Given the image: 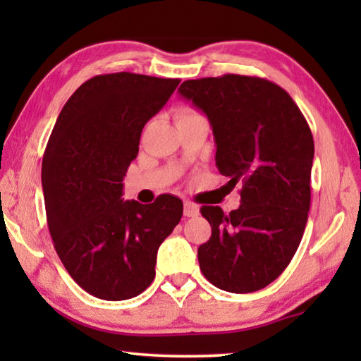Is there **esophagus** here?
I'll list each match as a JSON object with an SVG mask.
<instances>
[{"mask_svg":"<svg viewBox=\"0 0 361 361\" xmlns=\"http://www.w3.org/2000/svg\"><path fill=\"white\" fill-rule=\"evenodd\" d=\"M199 215V207L186 200L185 202V216H197Z\"/></svg>","mask_w":361,"mask_h":361,"instance_id":"34e87169","label":"esophagus"}]
</instances>
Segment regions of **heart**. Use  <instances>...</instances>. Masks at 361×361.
Masks as SVG:
<instances>
[{"instance_id":"b5f03b06","label":"heart","mask_w":361,"mask_h":361,"mask_svg":"<svg viewBox=\"0 0 361 361\" xmlns=\"http://www.w3.org/2000/svg\"><path fill=\"white\" fill-rule=\"evenodd\" d=\"M199 116H202V114H200L199 111H195L194 108L185 106V108H181V109H178V111H176L175 119H176V122H180V121H186V119L199 118Z\"/></svg>"}]
</instances>
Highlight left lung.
<instances>
[{
    "label": "left lung",
    "instance_id": "8db88e82",
    "mask_svg": "<svg viewBox=\"0 0 361 361\" xmlns=\"http://www.w3.org/2000/svg\"><path fill=\"white\" fill-rule=\"evenodd\" d=\"M181 97L207 114L216 167L240 185V207L204 205L212 237L197 250L216 288L252 293L282 274L301 243L310 207L314 138L301 109L276 82L223 75L185 81Z\"/></svg>",
    "mask_w": 361,
    "mask_h": 361
}]
</instances>
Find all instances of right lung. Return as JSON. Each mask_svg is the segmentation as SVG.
I'll use <instances>...</instances> for the list:
<instances>
[{"label":"right lung","instance_id":"1","mask_svg":"<svg viewBox=\"0 0 361 361\" xmlns=\"http://www.w3.org/2000/svg\"><path fill=\"white\" fill-rule=\"evenodd\" d=\"M178 84L127 71L90 78L49 137L41 173L49 232L73 280L95 298L124 301L148 288L157 250L181 219L175 195L151 205L121 199L145 124Z\"/></svg>","mask_w":361,"mask_h":361}]
</instances>
